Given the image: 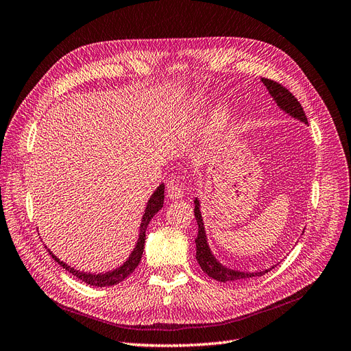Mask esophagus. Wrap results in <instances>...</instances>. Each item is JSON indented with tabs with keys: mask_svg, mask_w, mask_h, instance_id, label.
I'll list each match as a JSON object with an SVG mask.
<instances>
[{
	"mask_svg": "<svg viewBox=\"0 0 351 351\" xmlns=\"http://www.w3.org/2000/svg\"><path fill=\"white\" fill-rule=\"evenodd\" d=\"M167 195L171 198H184L185 197V189L180 186L175 180H171V182L167 184Z\"/></svg>",
	"mask_w": 351,
	"mask_h": 351,
	"instance_id": "esophagus-1",
	"label": "esophagus"
}]
</instances>
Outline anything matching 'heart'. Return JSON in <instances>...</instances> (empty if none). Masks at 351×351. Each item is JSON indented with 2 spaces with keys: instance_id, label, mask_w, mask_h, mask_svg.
<instances>
[{
  "instance_id": "obj_1",
  "label": "heart",
  "mask_w": 351,
  "mask_h": 351,
  "mask_svg": "<svg viewBox=\"0 0 351 351\" xmlns=\"http://www.w3.org/2000/svg\"><path fill=\"white\" fill-rule=\"evenodd\" d=\"M226 117H227L226 110L224 108H219L215 112V121H223V120H226Z\"/></svg>"
}]
</instances>
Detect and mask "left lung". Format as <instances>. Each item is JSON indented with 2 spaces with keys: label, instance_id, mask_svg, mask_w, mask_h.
Returning <instances> with one entry per match:
<instances>
[{
  "label": "left lung",
  "instance_id": "8db88e82",
  "mask_svg": "<svg viewBox=\"0 0 351 351\" xmlns=\"http://www.w3.org/2000/svg\"><path fill=\"white\" fill-rule=\"evenodd\" d=\"M262 82L265 84V86L267 88L269 94L274 97V99L276 101V104L279 106V108H282L285 112L292 115L293 119H298L300 121L308 124L306 115L302 110V106L300 104L291 93L289 89L285 88L282 84L267 80V77H262ZM195 204V218L198 223V236L195 239L197 243V262L199 263L201 269L205 275H208L210 278L218 280V282H234V280H241V279H249V278H254V276H262L267 271H270L274 267H270L267 270L263 271H254V274H249V271H239V270H232L228 269L226 266H223L219 262H217V258L213 256L208 243H206V236H205V230H204V223H202V215L199 211V201L198 198L193 201Z\"/></svg>",
  "mask_w": 351,
  "mask_h": 351
}]
</instances>
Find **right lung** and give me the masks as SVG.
<instances>
[{"label": "right lung", "instance_id": "right-lung-1", "mask_svg": "<svg viewBox=\"0 0 351 351\" xmlns=\"http://www.w3.org/2000/svg\"><path fill=\"white\" fill-rule=\"evenodd\" d=\"M163 201H165V185H159V188L154 191V193L152 195V198L147 202L145 215H143L141 219V226H140V236L137 240V245L134 247L133 253L130 254L128 261L120 266L119 269H115L112 271H107V274H99V275H94V274H85V271H80L71 266H68L66 263L60 262L59 258L51 254V252H49L51 254V257L63 267L66 269L69 274H72L73 276H76L80 280L90 285V287H98V288H104V287H112V285H117L123 282L124 279H127V276H130L134 271V269L138 266L140 261H141V254L143 250H145V240H146V228L150 223V219L153 218V215L158 213L162 206H163Z\"/></svg>", "mask_w": 351, "mask_h": 351}]
</instances>
